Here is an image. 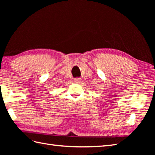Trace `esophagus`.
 I'll return each mask as SVG.
<instances>
[{"label": "esophagus", "instance_id": "esophagus-1", "mask_svg": "<svg viewBox=\"0 0 155 155\" xmlns=\"http://www.w3.org/2000/svg\"><path fill=\"white\" fill-rule=\"evenodd\" d=\"M74 82L77 83H80L81 82V78H74Z\"/></svg>", "mask_w": 155, "mask_h": 155}]
</instances>
